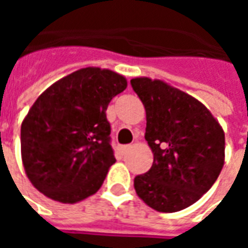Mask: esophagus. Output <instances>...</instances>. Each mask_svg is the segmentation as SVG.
Masks as SVG:
<instances>
[{"label": "esophagus", "mask_w": 248, "mask_h": 248, "mask_svg": "<svg viewBox=\"0 0 248 248\" xmlns=\"http://www.w3.org/2000/svg\"><path fill=\"white\" fill-rule=\"evenodd\" d=\"M129 149H130L129 145H119L118 147H117V150H118V153L121 154V155H124V153L129 150Z\"/></svg>", "instance_id": "1"}]
</instances>
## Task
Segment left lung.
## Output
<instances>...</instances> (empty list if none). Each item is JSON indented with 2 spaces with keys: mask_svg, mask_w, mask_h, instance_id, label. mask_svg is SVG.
Wrapping results in <instances>:
<instances>
[{
  "mask_svg": "<svg viewBox=\"0 0 248 248\" xmlns=\"http://www.w3.org/2000/svg\"><path fill=\"white\" fill-rule=\"evenodd\" d=\"M130 82L145 106V140L154 154L150 170L134 178L137 195L159 213L181 211L218 179L224 165V131L190 94L149 77Z\"/></svg>",
  "mask_w": 248,
  "mask_h": 248,
  "instance_id": "8db88e82",
  "label": "left lung"
}]
</instances>
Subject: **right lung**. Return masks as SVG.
<instances>
[{
    "label": "right lung",
    "instance_id": "obj_1",
    "mask_svg": "<svg viewBox=\"0 0 248 248\" xmlns=\"http://www.w3.org/2000/svg\"><path fill=\"white\" fill-rule=\"evenodd\" d=\"M126 87L115 71L83 67L37 98L21 124V158L38 191L77 203L99 190L115 162L106 110Z\"/></svg>",
    "mask_w": 248,
    "mask_h": 248
}]
</instances>
